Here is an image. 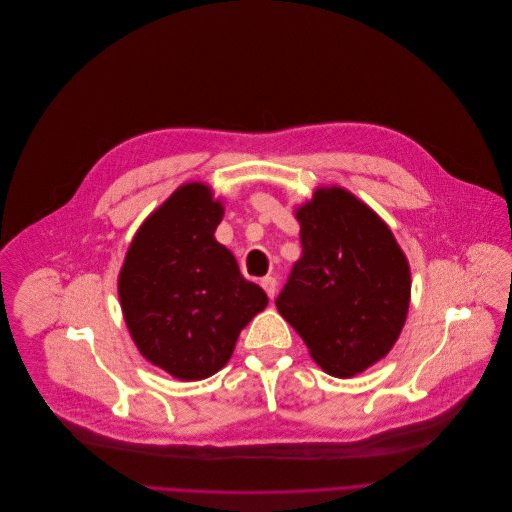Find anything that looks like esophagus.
I'll use <instances>...</instances> for the list:
<instances>
[{
    "instance_id": "34e87169",
    "label": "esophagus",
    "mask_w": 512,
    "mask_h": 512,
    "mask_svg": "<svg viewBox=\"0 0 512 512\" xmlns=\"http://www.w3.org/2000/svg\"><path fill=\"white\" fill-rule=\"evenodd\" d=\"M260 284H262V288L266 290V294L270 296V298H274V294H276V278L274 276H264L262 280H260Z\"/></svg>"
}]
</instances>
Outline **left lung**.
Listing matches in <instances>:
<instances>
[{"label":"left lung","mask_w":512,"mask_h":512,"mask_svg":"<svg viewBox=\"0 0 512 512\" xmlns=\"http://www.w3.org/2000/svg\"><path fill=\"white\" fill-rule=\"evenodd\" d=\"M302 256L276 298L313 359L351 377L389 353L410 309V266L391 230L341 187L296 212Z\"/></svg>","instance_id":"8db88e82"}]
</instances>
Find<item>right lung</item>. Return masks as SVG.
Returning <instances> with one entry per match:
<instances>
[{
  "label": "right lung",
  "instance_id": "obj_1",
  "mask_svg": "<svg viewBox=\"0 0 512 512\" xmlns=\"http://www.w3.org/2000/svg\"><path fill=\"white\" fill-rule=\"evenodd\" d=\"M222 216L210 187H179L141 226L119 276L135 345L181 381L220 371L240 331L268 304L266 292L216 242Z\"/></svg>",
  "mask_w": 512,
  "mask_h": 512
}]
</instances>
